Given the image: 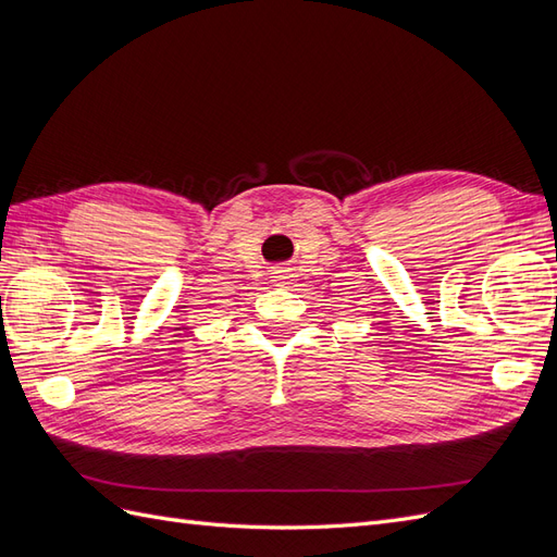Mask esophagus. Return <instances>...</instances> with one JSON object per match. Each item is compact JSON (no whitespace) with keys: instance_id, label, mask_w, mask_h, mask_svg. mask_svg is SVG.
<instances>
[{"instance_id":"34e87169","label":"esophagus","mask_w":557,"mask_h":557,"mask_svg":"<svg viewBox=\"0 0 557 557\" xmlns=\"http://www.w3.org/2000/svg\"><path fill=\"white\" fill-rule=\"evenodd\" d=\"M285 278H288V274H285V269H276V272H274V281H285Z\"/></svg>"}]
</instances>
